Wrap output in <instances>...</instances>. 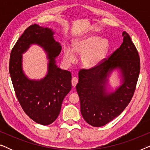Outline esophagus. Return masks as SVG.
I'll return each mask as SVG.
<instances>
[{"instance_id": "esophagus-1", "label": "esophagus", "mask_w": 150, "mask_h": 150, "mask_svg": "<svg viewBox=\"0 0 150 150\" xmlns=\"http://www.w3.org/2000/svg\"><path fill=\"white\" fill-rule=\"evenodd\" d=\"M78 81H79V80L76 77H73L72 79H71V85L74 87H76V84L78 83Z\"/></svg>"}]
</instances>
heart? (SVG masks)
<instances>
[{"label":"heart","mask_w":150,"mask_h":150,"mask_svg":"<svg viewBox=\"0 0 150 150\" xmlns=\"http://www.w3.org/2000/svg\"><path fill=\"white\" fill-rule=\"evenodd\" d=\"M73 50L69 46L63 48V59L67 64H71L76 60L74 54H81V63L87 68L98 66L107 54L109 44L106 39L92 35L76 40L72 44Z\"/></svg>","instance_id":"1"}]
</instances>
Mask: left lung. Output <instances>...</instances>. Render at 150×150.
Here are the masks:
<instances>
[{
	"mask_svg": "<svg viewBox=\"0 0 150 150\" xmlns=\"http://www.w3.org/2000/svg\"><path fill=\"white\" fill-rule=\"evenodd\" d=\"M120 48L107 60L95 67L81 69L76 91L81 112L93 127L103 126L122 113L134 94L140 72V59L136 47L126 32ZM116 71L120 85L111 89L110 77Z\"/></svg>",
	"mask_w": 150,
	"mask_h": 150,
	"instance_id": "1",
	"label": "left lung"
}]
</instances>
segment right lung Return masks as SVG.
I'll use <instances>...</instances> for the list:
<instances>
[{
    "label": "right lung",
    "mask_w": 150,
    "mask_h": 150,
    "mask_svg": "<svg viewBox=\"0 0 150 150\" xmlns=\"http://www.w3.org/2000/svg\"><path fill=\"white\" fill-rule=\"evenodd\" d=\"M54 33L52 28L30 25L18 39L10 55L9 74L18 101L31 120L44 126L58 117L63 100L71 89V72L57 65L61 46L54 40ZM32 45L41 47L49 60L46 76L38 80L29 79L22 67V54Z\"/></svg>",
    "instance_id": "obj_1"
}]
</instances>
